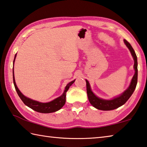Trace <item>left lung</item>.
Wrapping results in <instances>:
<instances>
[{
	"instance_id": "8db88e82",
	"label": "left lung",
	"mask_w": 147,
	"mask_h": 147,
	"mask_svg": "<svg viewBox=\"0 0 147 147\" xmlns=\"http://www.w3.org/2000/svg\"><path fill=\"white\" fill-rule=\"evenodd\" d=\"M124 43L126 45V46L129 49L130 53L133 57V59L134 60V69L135 70V73L133 76L130 82L129 87L125 90V91L119 95L118 96L113 98L111 100H105L102 99L96 96L94 92L92 91L89 82L88 80H85L86 81V86H87V93L88 99L90 103L95 107L96 109H99L101 111H111L116 109L119 107L122 106L123 105L127 102V101L129 99L131 95L133 94L134 90L136 87L137 82H138V60H137V56L136 55L134 49L131 46L129 42L126 40H124Z\"/></svg>"
}]
</instances>
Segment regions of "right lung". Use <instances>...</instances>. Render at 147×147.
I'll use <instances>...</instances> for the list:
<instances>
[{
  "label": "right lung",
  "instance_id": "add662e5",
  "mask_svg": "<svg viewBox=\"0 0 147 147\" xmlns=\"http://www.w3.org/2000/svg\"><path fill=\"white\" fill-rule=\"evenodd\" d=\"M16 57H17V54L15 55L14 60H13V66H14V62L15 61ZM13 84H14L16 91H17L18 96H19L20 99L22 100L24 103L26 105L29 107V108L33 109V110L40 113H51L60 110L65 103V97L67 91L71 85L73 84L74 81H75V80H74L69 82V84H67L65 87L64 91H63V94L61 95L60 96L57 98L56 99L52 100L51 101H49V102L42 103L38 101L30 99V98L25 96L20 91V90L18 89V88L17 87L15 83L14 76V68H13Z\"/></svg>",
  "mask_w": 147,
  "mask_h": 147
}]
</instances>
